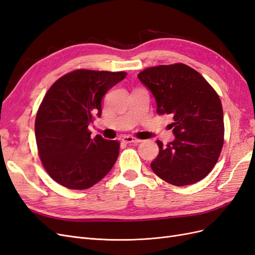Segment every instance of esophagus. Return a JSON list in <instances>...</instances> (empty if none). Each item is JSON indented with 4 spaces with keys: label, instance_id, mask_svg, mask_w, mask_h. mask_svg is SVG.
Here are the masks:
<instances>
[{
    "label": "esophagus",
    "instance_id": "obj_1",
    "mask_svg": "<svg viewBox=\"0 0 255 255\" xmlns=\"http://www.w3.org/2000/svg\"><path fill=\"white\" fill-rule=\"evenodd\" d=\"M122 140H123V142H126V143H138V142L141 141V140L137 139V138L132 137V136H125L122 138Z\"/></svg>",
    "mask_w": 255,
    "mask_h": 255
}]
</instances>
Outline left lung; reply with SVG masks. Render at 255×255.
Returning <instances> with one entry per match:
<instances>
[{"label": "left lung", "instance_id": "obj_1", "mask_svg": "<svg viewBox=\"0 0 255 255\" xmlns=\"http://www.w3.org/2000/svg\"><path fill=\"white\" fill-rule=\"evenodd\" d=\"M155 98L158 115H171L174 140L151 163L153 172L175 186L199 182L212 171L223 145V111L217 92L184 64L146 68L137 75Z\"/></svg>", "mask_w": 255, "mask_h": 255}]
</instances>
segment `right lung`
<instances>
[{"instance_id": "obj_1", "label": "right lung", "mask_w": 255, "mask_h": 255, "mask_svg": "<svg viewBox=\"0 0 255 255\" xmlns=\"http://www.w3.org/2000/svg\"><path fill=\"white\" fill-rule=\"evenodd\" d=\"M126 76L79 69L61 76L45 94L36 115V142L44 169L58 184L87 189L111 171L120 144L101 135L91 138L88 126L101 117L104 95Z\"/></svg>"}]
</instances>
